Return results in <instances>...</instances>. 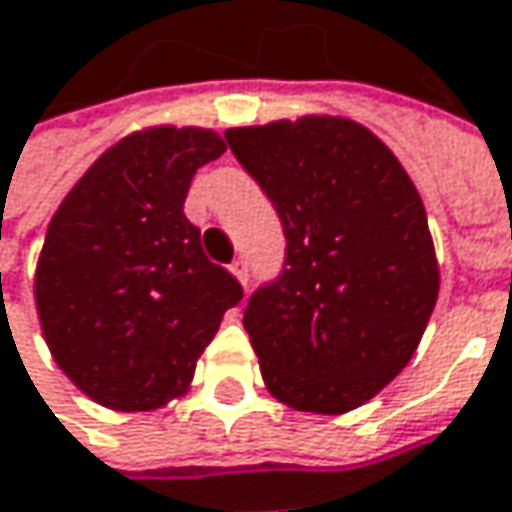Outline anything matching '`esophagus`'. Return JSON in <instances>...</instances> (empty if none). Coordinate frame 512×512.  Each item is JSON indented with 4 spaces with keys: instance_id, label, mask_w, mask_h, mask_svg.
I'll use <instances>...</instances> for the list:
<instances>
[{
    "instance_id": "34e87169",
    "label": "esophagus",
    "mask_w": 512,
    "mask_h": 512,
    "mask_svg": "<svg viewBox=\"0 0 512 512\" xmlns=\"http://www.w3.org/2000/svg\"><path fill=\"white\" fill-rule=\"evenodd\" d=\"M230 270H233V276H236L242 285H247V276H250V273H247V259H244V256H239V259L230 265Z\"/></svg>"
}]
</instances>
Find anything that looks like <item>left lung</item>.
Instances as JSON below:
<instances>
[{"instance_id": "1", "label": "left lung", "mask_w": 512, "mask_h": 512, "mask_svg": "<svg viewBox=\"0 0 512 512\" xmlns=\"http://www.w3.org/2000/svg\"><path fill=\"white\" fill-rule=\"evenodd\" d=\"M224 138L288 242L282 273L244 308L265 386L299 412H351L412 360L438 299L421 195L392 149L345 117Z\"/></svg>"}]
</instances>
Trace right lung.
Segmentation results:
<instances>
[{
    "label": "right lung",
    "instance_id": "right-lung-1",
    "mask_svg": "<svg viewBox=\"0 0 512 512\" xmlns=\"http://www.w3.org/2000/svg\"><path fill=\"white\" fill-rule=\"evenodd\" d=\"M224 149L210 129L135 132L91 164L48 224L34 279L42 334L100 406L149 412L184 395L242 299L184 216L195 169Z\"/></svg>",
    "mask_w": 512,
    "mask_h": 512
}]
</instances>
